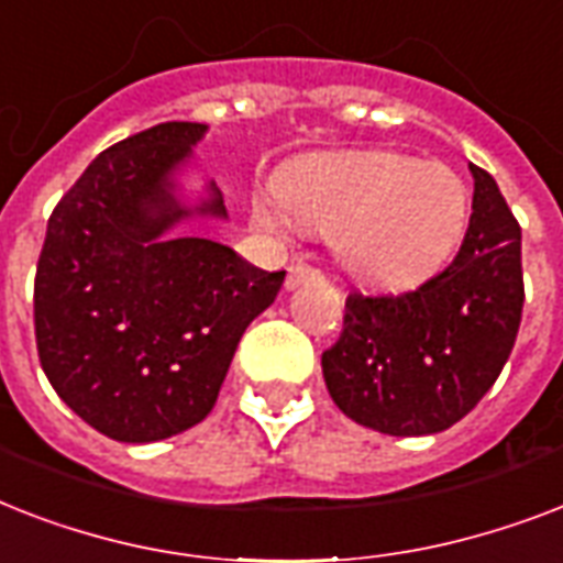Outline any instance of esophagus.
I'll use <instances>...</instances> for the list:
<instances>
[{
    "label": "esophagus",
    "instance_id": "34e87169",
    "mask_svg": "<svg viewBox=\"0 0 563 563\" xmlns=\"http://www.w3.org/2000/svg\"><path fill=\"white\" fill-rule=\"evenodd\" d=\"M318 272L312 268V265H303V263H295L289 265V274H286V289H298V286H303V283L316 280Z\"/></svg>",
    "mask_w": 563,
    "mask_h": 563
}]
</instances>
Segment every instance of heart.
Returning a JSON list of instances; mask_svg holds the SVG:
<instances>
[{
    "mask_svg": "<svg viewBox=\"0 0 563 563\" xmlns=\"http://www.w3.org/2000/svg\"><path fill=\"white\" fill-rule=\"evenodd\" d=\"M254 224L286 239L333 230L339 263L379 286H406L441 265L467 221V189L450 166L400 152H324L289 163L280 189L254 195Z\"/></svg>",
    "mask_w": 563,
    "mask_h": 563,
    "instance_id": "heart-1",
    "label": "heart"
}]
</instances>
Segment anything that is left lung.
I'll list each match as a JSON object with an SVG mask.
<instances>
[{
    "label": "left lung",
    "mask_w": 563,
    "mask_h": 563,
    "mask_svg": "<svg viewBox=\"0 0 563 563\" xmlns=\"http://www.w3.org/2000/svg\"><path fill=\"white\" fill-rule=\"evenodd\" d=\"M473 212L444 272L406 295L344 303L324 351L327 391L351 420L383 435H435L497 383L520 330V224L497 180L473 166Z\"/></svg>",
    "instance_id": "left-lung-1"
}]
</instances>
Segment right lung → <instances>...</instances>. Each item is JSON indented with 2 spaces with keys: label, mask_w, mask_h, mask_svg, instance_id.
<instances>
[{
  "label": "right lung",
  "mask_w": 563,
  "mask_h": 563,
  "mask_svg": "<svg viewBox=\"0 0 563 563\" xmlns=\"http://www.w3.org/2000/svg\"><path fill=\"white\" fill-rule=\"evenodd\" d=\"M201 122H163L110 145L57 201L40 251L34 333L57 397L101 435L152 444L216 406L247 324L286 272L175 233L228 219L219 187L187 201L180 172Z\"/></svg>",
  "instance_id": "add662e5"
}]
</instances>
